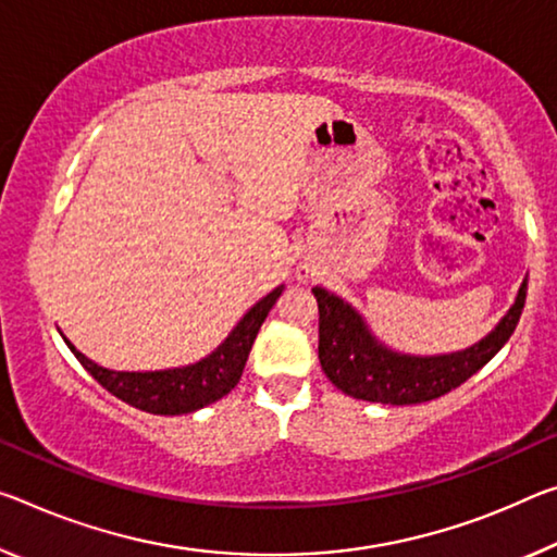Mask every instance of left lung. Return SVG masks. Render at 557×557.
Listing matches in <instances>:
<instances>
[{"mask_svg":"<svg viewBox=\"0 0 557 557\" xmlns=\"http://www.w3.org/2000/svg\"><path fill=\"white\" fill-rule=\"evenodd\" d=\"M320 305V364L330 382L347 396L376 404H423L448 394L498 355L523 314L528 280L516 305L488 337L471 349L441 357H406L379 344L347 302L322 287L312 289Z\"/></svg>","mask_w":557,"mask_h":557,"instance_id":"8db88e82","label":"left lung"}]
</instances>
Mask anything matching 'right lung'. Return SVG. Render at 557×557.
<instances>
[{
	"label": "right lung",
	"instance_id": "add662e5",
	"mask_svg": "<svg viewBox=\"0 0 557 557\" xmlns=\"http://www.w3.org/2000/svg\"><path fill=\"white\" fill-rule=\"evenodd\" d=\"M282 295V287L272 289L268 297H262L258 305L247 312L240 324L235 326L213 355L206 357L198 364L183 369H168V372H111L94 364L82 351H76L72 342L69 349L82 361V367L99 382L106 392L119 396L121 401L136 406L140 411L161 413V417H178L190 413L202 406L223 399L240 382L247 355H250L252 342L258 337L264 317L272 310Z\"/></svg>",
	"mask_w": 557,
	"mask_h": 557
}]
</instances>
